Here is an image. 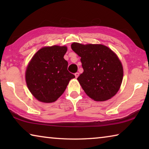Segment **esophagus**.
I'll return each mask as SVG.
<instances>
[{"label":"esophagus","instance_id":"esophagus-1","mask_svg":"<svg viewBox=\"0 0 149 149\" xmlns=\"http://www.w3.org/2000/svg\"><path fill=\"white\" fill-rule=\"evenodd\" d=\"M79 73H78V72H76V73H75V77H77L78 76H79Z\"/></svg>","mask_w":149,"mask_h":149}]
</instances>
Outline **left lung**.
I'll return each instance as SVG.
<instances>
[{
    "label": "left lung",
    "mask_w": 149,
    "mask_h": 149,
    "mask_svg": "<svg viewBox=\"0 0 149 149\" xmlns=\"http://www.w3.org/2000/svg\"><path fill=\"white\" fill-rule=\"evenodd\" d=\"M72 49L81 57L84 72L78 81L90 98L104 101L116 94L123 79V67L117 55L102 45L74 42Z\"/></svg>",
    "instance_id": "obj_1"
}]
</instances>
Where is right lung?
I'll return each mask as SVG.
<instances>
[{
    "label": "right lung",
    "mask_w": 149,
    "mask_h": 149,
    "mask_svg": "<svg viewBox=\"0 0 149 149\" xmlns=\"http://www.w3.org/2000/svg\"><path fill=\"white\" fill-rule=\"evenodd\" d=\"M66 51L65 46L43 47L29 62L26 72V84L29 91L39 101H56L70 79L75 77L67 70L68 63L64 58Z\"/></svg>",
    "instance_id": "obj_1"
}]
</instances>
